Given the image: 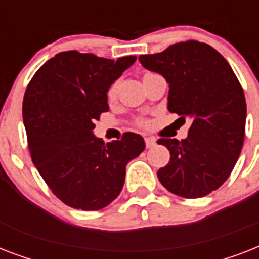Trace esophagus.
I'll list each match as a JSON object with an SVG mask.
<instances>
[{
  "label": "esophagus",
  "instance_id": "obj_1",
  "mask_svg": "<svg viewBox=\"0 0 259 259\" xmlns=\"http://www.w3.org/2000/svg\"><path fill=\"white\" fill-rule=\"evenodd\" d=\"M145 145L146 148L149 149V148H153L154 145H156V140H154L153 137H146L145 138Z\"/></svg>",
  "mask_w": 259,
  "mask_h": 259
}]
</instances>
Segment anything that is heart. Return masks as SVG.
<instances>
[{
	"mask_svg": "<svg viewBox=\"0 0 259 259\" xmlns=\"http://www.w3.org/2000/svg\"><path fill=\"white\" fill-rule=\"evenodd\" d=\"M148 75H150V72H146V74L144 75V78L148 76ZM115 95H117V83H113V84L109 87V90H107V99H109V101H113L114 98H115ZM145 121H140V125H145Z\"/></svg>",
	"mask_w": 259,
	"mask_h": 259,
	"instance_id": "b5f03b06",
	"label": "heart"
}]
</instances>
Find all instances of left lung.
Masks as SVG:
<instances>
[{
    "label": "left lung",
    "instance_id": "obj_1",
    "mask_svg": "<svg viewBox=\"0 0 259 259\" xmlns=\"http://www.w3.org/2000/svg\"><path fill=\"white\" fill-rule=\"evenodd\" d=\"M138 59L169 84L170 113L184 122L191 119L187 138L157 141L170 153L169 164L158 169V180L177 196H207L229 179L243 146L246 101L241 83L215 48L195 40Z\"/></svg>",
    "mask_w": 259,
    "mask_h": 259
}]
</instances>
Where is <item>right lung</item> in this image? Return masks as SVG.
I'll return each mask as SVG.
<instances>
[{
    "mask_svg": "<svg viewBox=\"0 0 259 259\" xmlns=\"http://www.w3.org/2000/svg\"><path fill=\"white\" fill-rule=\"evenodd\" d=\"M136 59L60 52L26 87L22 119L32 161L55 196L72 208L109 205L121 193L127 162L145 149L140 134L129 132L105 144L93 133L109 111L107 90Z\"/></svg>",
    "mask_w": 259,
    "mask_h": 259,
    "instance_id": "add662e5",
    "label": "right lung"
}]
</instances>
